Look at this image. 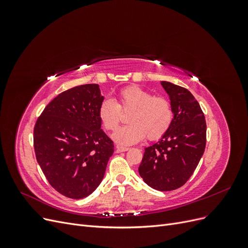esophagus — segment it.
<instances>
[{"label":"esophagus","mask_w":248,"mask_h":248,"mask_svg":"<svg viewBox=\"0 0 248 248\" xmlns=\"http://www.w3.org/2000/svg\"><path fill=\"white\" fill-rule=\"evenodd\" d=\"M116 149H117L118 152H126V151H128V150H129V148L122 147V146H117Z\"/></svg>","instance_id":"34e87169"}]
</instances>
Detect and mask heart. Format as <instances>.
Returning a JSON list of instances; mask_svg holds the SVG:
<instances>
[{
	"instance_id": "heart-1",
	"label": "heart",
	"mask_w": 248,
	"mask_h": 248,
	"mask_svg": "<svg viewBox=\"0 0 248 248\" xmlns=\"http://www.w3.org/2000/svg\"><path fill=\"white\" fill-rule=\"evenodd\" d=\"M129 112L128 125L119 128L112 136L118 144L130 146L146 137L156 140L163 137L171 125L174 110L164 97L154 96L139 86H129L120 91L118 101L104 99L98 108V117L104 128L114 131L122 120V113Z\"/></svg>"
}]
</instances>
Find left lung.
<instances>
[{
	"instance_id": "1",
	"label": "left lung",
	"mask_w": 248,
	"mask_h": 248,
	"mask_svg": "<svg viewBox=\"0 0 248 248\" xmlns=\"http://www.w3.org/2000/svg\"><path fill=\"white\" fill-rule=\"evenodd\" d=\"M174 110L169 130L145 148L139 172L145 183L159 191L175 190L193 174L206 147V121L199 102L188 90L161 81Z\"/></svg>"
}]
</instances>
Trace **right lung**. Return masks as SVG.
I'll return each instance as SVG.
<instances>
[{
    "label": "right lung",
    "mask_w": 248,
    "mask_h": 248,
    "mask_svg": "<svg viewBox=\"0 0 248 248\" xmlns=\"http://www.w3.org/2000/svg\"><path fill=\"white\" fill-rule=\"evenodd\" d=\"M103 99L98 85L74 87L52 99L35 124L36 159L49 184L67 198L90 196L114 153L98 117Z\"/></svg>",
    "instance_id": "add662e5"
}]
</instances>
